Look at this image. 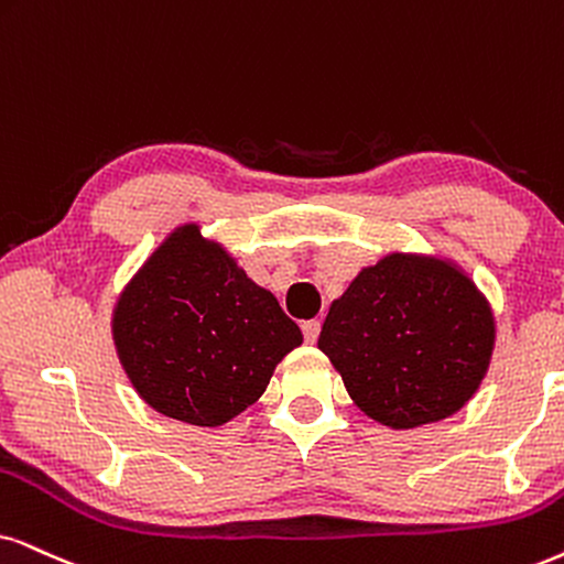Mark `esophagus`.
<instances>
[{"instance_id": "34e87169", "label": "esophagus", "mask_w": 564, "mask_h": 564, "mask_svg": "<svg viewBox=\"0 0 564 564\" xmlns=\"http://www.w3.org/2000/svg\"><path fill=\"white\" fill-rule=\"evenodd\" d=\"M302 333H304L306 344H315L317 335H319V319H306V323L302 325Z\"/></svg>"}]
</instances>
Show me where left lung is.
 I'll list each match as a JSON object with an SVG mask.
<instances>
[{
    "instance_id": "8db88e82",
    "label": "left lung",
    "mask_w": 564,
    "mask_h": 564,
    "mask_svg": "<svg viewBox=\"0 0 564 564\" xmlns=\"http://www.w3.org/2000/svg\"><path fill=\"white\" fill-rule=\"evenodd\" d=\"M317 346L367 416L413 430L471 401L495 351V315L455 262L393 252L335 299Z\"/></svg>"
}]
</instances>
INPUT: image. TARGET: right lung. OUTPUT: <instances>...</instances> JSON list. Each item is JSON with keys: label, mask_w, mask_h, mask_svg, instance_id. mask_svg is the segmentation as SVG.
<instances>
[{"label": "right lung", "mask_w": 564, "mask_h": 564, "mask_svg": "<svg viewBox=\"0 0 564 564\" xmlns=\"http://www.w3.org/2000/svg\"><path fill=\"white\" fill-rule=\"evenodd\" d=\"M111 335L132 388L176 422L220 426L265 393L302 330L197 224L163 239L122 294Z\"/></svg>", "instance_id": "1"}]
</instances>
